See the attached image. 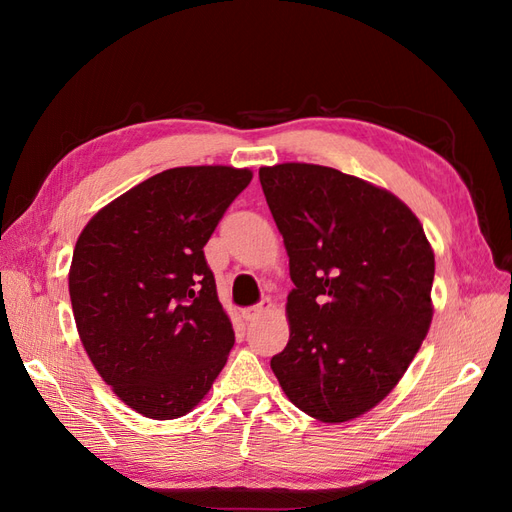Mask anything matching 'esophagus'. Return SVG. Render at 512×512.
<instances>
[{"instance_id": "1", "label": "esophagus", "mask_w": 512, "mask_h": 512, "mask_svg": "<svg viewBox=\"0 0 512 512\" xmlns=\"http://www.w3.org/2000/svg\"><path fill=\"white\" fill-rule=\"evenodd\" d=\"M269 309H271V301H269V299H265V301H260L258 305L243 307V309H241V316H243V320H245V322H254L256 318H260L262 314L269 312Z\"/></svg>"}]
</instances>
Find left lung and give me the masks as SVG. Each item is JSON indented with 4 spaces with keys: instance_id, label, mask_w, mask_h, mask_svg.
<instances>
[{
    "instance_id": "1",
    "label": "left lung",
    "mask_w": 512,
    "mask_h": 512,
    "mask_svg": "<svg viewBox=\"0 0 512 512\" xmlns=\"http://www.w3.org/2000/svg\"><path fill=\"white\" fill-rule=\"evenodd\" d=\"M258 177L294 282L271 369L305 414L350 421L393 391L429 331L425 230L397 196L342 170L290 162Z\"/></svg>"
}]
</instances>
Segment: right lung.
<instances>
[{
	"mask_svg": "<svg viewBox=\"0 0 512 512\" xmlns=\"http://www.w3.org/2000/svg\"><path fill=\"white\" fill-rule=\"evenodd\" d=\"M252 173L181 166L138 183L83 228L70 301L91 363L156 421L188 414L235 346L205 250Z\"/></svg>",
	"mask_w": 512,
	"mask_h": 512,
	"instance_id": "1",
	"label": "right lung"
}]
</instances>
